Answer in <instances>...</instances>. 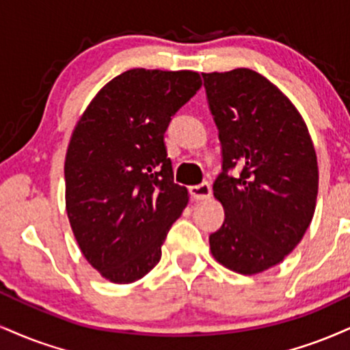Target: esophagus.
I'll use <instances>...</instances> for the list:
<instances>
[{
	"label": "esophagus",
	"instance_id": "1",
	"mask_svg": "<svg viewBox=\"0 0 350 350\" xmlns=\"http://www.w3.org/2000/svg\"><path fill=\"white\" fill-rule=\"evenodd\" d=\"M210 196H212V187L207 183L191 187V197L193 200H207Z\"/></svg>",
	"mask_w": 350,
	"mask_h": 350
}]
</instances>
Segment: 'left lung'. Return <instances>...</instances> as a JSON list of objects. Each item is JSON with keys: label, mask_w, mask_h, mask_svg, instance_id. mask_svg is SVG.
Here are the masks:
<instances>
[{"label": "left lung", "mask_w": 350, "mask_h": 350, "mask_svg": "<svg viewBox=\"0 0 350 350\" xmlns=\"http://www.w3.org/2000/svg\"><path fill=\"white\" fill-rule=\"evenodd\" d=\"M202 77L223 153L213 197L225 221L210 234V251L223 267L254 275L280 264L308 230L317 151L301 113L266 77L250 68ZM233 167L238 178L226 174Z\"/></svg>", "instance_id": "8db88e82"}]
</instances>
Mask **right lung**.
I'll use <instances>...</instances> for the list:
<instances>
[{
  "label": "right lung",
  "mask_w": 350,
  "mask_h": 350,
  "mask_svg": "<svg viewBox=\"0 0 350 350\" xmlns=\"http://www.w3.org/2000/svg\"><path fill=\"white\" fill-rule=\"evenodd\" d=\"M202 86L197 71L133 68L84 109L65 157V208L84 259L130 284L161 259L189 191L172 183L164 145L171 117Z\"/></svg>",
  "instance_id": "right-lung-1"
}]
</instances>
